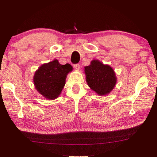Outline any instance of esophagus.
<instances>
[{
	"label": "esophagus",
	"mask_w": 157,
	"mask_h": 157,
	"mask_svg": "<svg viewBox=\"0 0 157 157\" xmlns=\"http://www.w3.org/2000/svg\"><path fill=\"white\" fill-rule=\"evenodd\" d=\"M74 68L76 70H79L80 69V66L79 64H76L74 65Z\"/></svg>",
	"instance_id": "esophagus-1"
}]
</instances>
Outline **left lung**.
<instances>
[{
	"label": "left lung",
	"mask_w": 157,
	"mask_h": 157,
	"mask_svg": "<svg viewBox=\"0 0 157 157\" xmlns=\"http://www.w3.org/2000/svg\"><path fill=\"white\" fill-rule=\"evenodd\" d=\"M84 73L88 86L98 96H105L115 87L117 78L115 71L98 59H93L86 66Z\"/></svg>",
	"instance_id": "obj_1"
}]
</instances>
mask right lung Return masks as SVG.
<instances>
[{
  "mask_svg": "<svg viewBox=\"0 0 157 157\" xmlns=\"http://www.w3.org/2000/svg\"><path fill=\"white\" fill-rule=\"evenodd\" d=\"M72 71L73 67L70 64L61 65L58 59L42 64L33 77L35 88L46 99L54 100L59 97L67 75Z\"/></svg>",
  "mask_w": 157,
  "mask_h": 157,
  "instance_id": "1",
  "label": "right lung"
}]
</instances>
